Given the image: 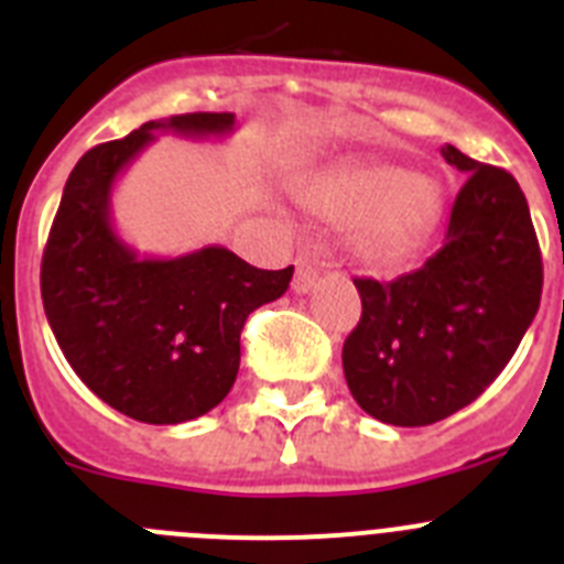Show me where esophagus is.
Wrapping results in <instances>:
<instances>
[{"label": "esophagus", "mask_w": 564, "mask_h": 564, "mask_svg": "<svg viewBox=\"0 0 564 564\" xmlns=\"http://www.w3.org/2000/svg\"><path fill=\"white\" fill-rule=\"evenodd\" d=\"M316 279H318L316 262H311V259H307V257H299L296 276H293V291H296V293L313 291V285H316Z\"/></svg>", "instance_id": "obj_1"}]
</instances>
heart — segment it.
I'll return each mask as SVG.
<instances>
[{
    "mask_svg": "<svg viewBox=\"0 0 564 564\" xmlns=\"http://www.w3.org/2000/svg\"><path fill=\"white\" fill-rule=\"evenodd\" d=\"M307 203L336 226H352L350 253L364 268H390L423 246L441 217V188L403 166L364 161L325 172Z\"/></svg>",
    "mask_w": 564,
    "mask_h": 564,
    "instance_id": "obj_1",
    "label": "heart"
}]
</instances>
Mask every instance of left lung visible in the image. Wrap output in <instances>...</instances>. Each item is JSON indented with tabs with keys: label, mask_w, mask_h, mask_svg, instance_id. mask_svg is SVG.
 Segmentation results:
<instances>
[{
	"label": "left lung",
	"mask_w": 564,
	"mask_h": 564,
	"mask_svg": "<svg viewBox=\"0 0 564 564\" xmlns=\"http://www.w3.org/2000/svg\"><path fill=\"white\" fill-rule=\"evenodd\" d=\"M441 154L466 174L446 242L392 282L356 279L361 318L341 350L356 403L392 426H430L482 395L540 311V242L520 183L452 143Z\"/></svg>",
	"instance_id": "obj_1"
}]
</instances>
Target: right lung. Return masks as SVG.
Here are the masks:
<instances>
[{
  "label": "right lung",
  "instance_id": "right-lung-1",
  "mask_svg": "<svg viewBox=\"0 0 564 564\" xmlns=\"http://www.w3.org/2000/svg\"><path fill=\"white\" fill-rule=\"evenodd\" d=\"M234 112L149 121L89 149L69 172L42 257V302L76 376L121 415L154 426L214 410L239 370L248 313L288 291L293 265L259 271L223 246L141 257L112 226V188L158 141L226 138Z\"/></svg>",
  "mask_w": 564,
  "mask_h": 564
}]
</instances>
